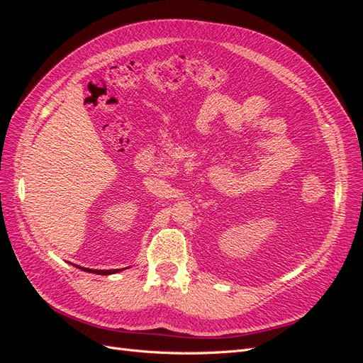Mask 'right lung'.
<instances>
[{
    "label": "right lung",
    "mask_w": 363,
    "mask_h": 363,
    "mask_svg": "<svg viewBox=\"0 0 363 363\" xmlns=\"http://www.w3.org/2000/svg\"><path fill=\"white\" fill-rule=\"evenodd\" d=\"M75 268H80L86 272H92V274H100V276H111V274H115V272H119L121 269H89V268H83V267H79L75 265Z\"/></svg>",
    "instance_id": "right-lung-1"
}]
</instances>
